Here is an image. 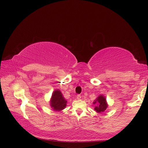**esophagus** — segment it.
<instances>
[{"label": "esophagus", "instance_id": "obj_1", "mask_svg": "<svg viewBox=\"0 0 148 148\" xmlns=\"http://www.w3.org/2000/svg\"><path fill=\"white\" fill-rule=\"evenodd\" d=\"M77 99H80L81 95H77Z\"/></svg>", "mask_w": 148, "mask_h": 148}]
</instances>
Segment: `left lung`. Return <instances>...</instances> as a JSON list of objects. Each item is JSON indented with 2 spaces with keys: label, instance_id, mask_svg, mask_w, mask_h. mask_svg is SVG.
Segmentation results:
<instances>
[{
  "label": "left lung",
  "instance_id": "left-lung-1",
  "mask_svg": "<svg viewBox=\"0 0 148 148\" xmlns=\"http://www.w3.org/2000/svg\"><path fill=\"white\" fill-rule=\"evenodd\" d=\"M93 104L96 105L94 108V110L99 113L104 112L108 107L106 99L105 97L102 95L98 97L94 101V102L93 103Z\"/></svg>",
  "mask_w": 148,
  "mask_h": 148
}]
</instances>
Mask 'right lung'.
Here are the masks:
<instances>
[{
    "instance_id": "add662e5",
    "label": "right lung",
    "mask_w": 148,
    "mask_h": 148,
    "mask_svg": "<svg viewBox=\"0 0 148 148\" xmlns=\"http://www.w3.org/2000/svg\"><path fill=\"white\" fill-rule=\"evenodd\" d=\"M66 103L67 101L59 89L53 92L50 99V106L54 110L59 112L64 109L66 106Z\"/></svg>"
}]
</instances>
